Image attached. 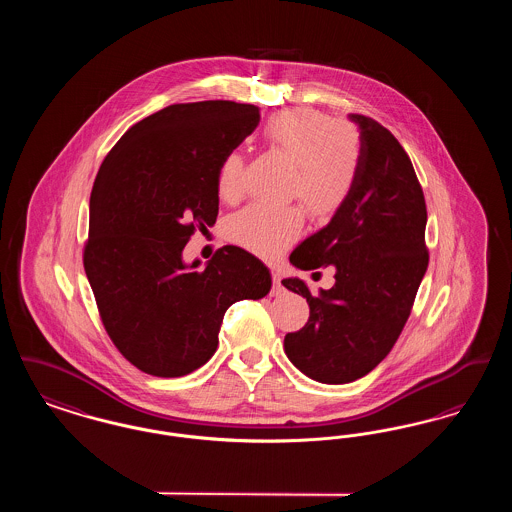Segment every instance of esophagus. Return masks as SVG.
Wrapping results in <instances>:
<instances>
[{"label":"esophagus","mask_w":512,"mask_h":512,"mask_svg":"<svg viewBox=\"0 0 512 512\" xmlns=\"http://www.w3.org/2000/svg\"><path fill=\"white\" fill-rule=\"evenodd\" d=\"M282 278H280V272H276V270H272V295H282L284 293V286H282V282H280Z\"/></svg>","instance_id":"1"}]
</instances>
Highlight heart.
<instances>
[{
  "label": "heart",
  "mask_w": 512,
  "mask_h": 512,
  "mask_svg": "<svg viewBox=\"0 0 512 512\" xmlns=\"http://www.w3.org/2000/svg\"><path fill=\"white\" fill-rule=\"evenodd\" d=\"M263 140L292 163L286 194L297 197L317 219L332 217L355 188L361 167V140L351 124L334 122L315 109L276 113L263 126ZM244 159L230 151L222 157L217 186L222 199L242 195ZM303 211L295 205H249L228 222V236L245 249L274 257L303 230Z\"/></svg>",
  "instance_id": "heart-1"
}]
</instances>
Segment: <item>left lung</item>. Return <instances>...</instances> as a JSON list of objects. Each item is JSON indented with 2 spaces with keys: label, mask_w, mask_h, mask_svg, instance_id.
<instances>
[{
  "label": "left lung",
  "mask_w": 512,
  "mask_h": 512,
  "mask_svg": "<svg viewBox=\"0 0 512 512\" xmlns=\"http://www.w3.org/2000/svg\"><path fill=\"white\" fill-rule=\"evenodd\" d=\"M359 128L355 188L332 220L293 249L301 270L336 268L330 290L311 293L297 278L282 284L307 299V324L286 334L293 366L322 384H347L380 365L411 315L428 268L426 203L405 149L380 122L349 115Z\"/></svg>",
  "instance_id": "8db88e82"
}]
</instances>
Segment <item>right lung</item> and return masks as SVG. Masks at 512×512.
Listing matches in <instances>:
<instances>
[{"instance_id":"add662e5","label":"right lung","mask_w":512,"mask_h":512,"mask_svg":"<svg viewBox=\"0 0 512 512\" xmlns=\"http://www.w3.org/2000/svg\"><path fill=\"white\" fill-rule=\"evenodd\" d=\"M259 119L236 101L169 105L128 128L99 167L84 270L109 338L147 374L205 365L226 309L270 292L268 268L242 247L224 245L203 268L182 259L195 226L219 215L222 157Z\"/></svg>"}]
</instances>
